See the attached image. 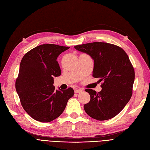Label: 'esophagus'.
<instances>
[{
  "label": "esophagus",
  "instance_id": "esophagus-1",
  "mask_svg": "<svg viewBox=\"0 0 150 150\" xmlns=\"http://www.w3.org/2000/svg\"><path fill=\"white\" fill-rule=\"evenodd\" d=\"M83 91V89H75L74 90V92L75 93H81Z\"/></svg>",
  "mask_w": 150,
  "mask_h": 150
}]
</instances>
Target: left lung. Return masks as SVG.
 I'll return each mask as SVG.
<instances>
[{
	"mask_svg": "<svg viewBox=\"0 0 150 150\" xmlns=\"http://www.w3.org/2000/svg\"><path fill=\"white\" fill-rule=\"evenodd\" d=\"M74 48L93 59V76L103 82L98 93L91 89L85 90L91 98L84 106L86 112L99 121L112 118L132 96L134 71L128 55L122 48L101 42L81 44Z\"/></svg>",
	"mask_w": 150,
	"mask_h": 150,
	"instance_id": "8db88e82",
	"label": "left lung"
}]
</instances>
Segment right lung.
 <instances>
[{"instance_id": "add662e5", "label": "right lung", "mask_w": 150, "mask_h": 150, "mask_svg": "<svg viewBox=\"0 0 150 150\" xmlns=\"http://www.w3.org/2000/svg\"><path fill=\"white\" fill-rule=\"evenodd\" d=\"M69 47L42 44L26 53L20 64L16 91L27 113L36 121H52L64 111L74 96L72 88L55 89L54 78L61 76L57 58Z\"/></svg>"}]
</instances>
